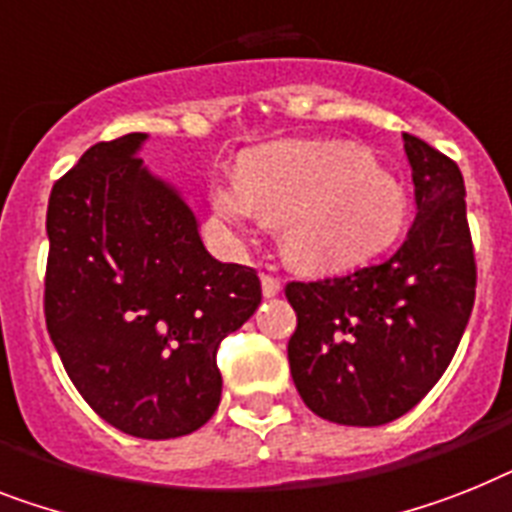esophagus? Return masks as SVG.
Returning a JSON list of instances; mask_svg holds the SVG:
<instances>
[{
  "instance_id": "34e87169",
  "label": "esophagus",
  "mask_w": 512,
  "mask_h": 512,
  "mask_svg": "<svg viewBox=\"0 0 512 512\" xmlns=\"http://www.w3.org/2000/svg\"><path fill=\"white\" fill-rule=\"evenodd\" d=\"M261 290H264L266 298H274V295L282 293V282L272 274H261Z\"/></svg>"
}]
</instances>
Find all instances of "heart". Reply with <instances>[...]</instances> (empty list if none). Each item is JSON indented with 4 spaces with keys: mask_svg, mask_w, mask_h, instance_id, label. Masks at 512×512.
Returning <instances> with one entry per match:
<instances>
[{
    "mask_svg": "<svg viewBox=\"0 0 512 512\" xmlns=\"http://www.w3.org/2000/svg\"><path fill=\"white\" fill-rule=\"evenodd\" d=\"M211 209L232 232H246L259 217L282 222L287 256L316 272L384 253L411 214L403 185L345 141H282L253 151L238 175L214 180Z\"/></svg>",
    "mask_w": 512,
    "mask_h": 512,
    "instance_id": "1",
    "label": "heart"
}]
</instances>
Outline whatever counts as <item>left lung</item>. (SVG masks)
Segmentation results:
<instances>
[{
  "instance_id": "obj_1",
  "label": "left lung",
  "mask_w": 512,
  "mask_h": 512,
  "mask_svg": "<svg viewBox=\"0 0 512 512\" xmlns=\"http://www.w3.org/2000/svg\"><path fill=\"white\" fill-rule=\"evenodd\" d=\"M416 219L398 253L322 282H290L298 329L287 342L298 395L342 426L408 413L453 361L476 295V264L458 164L403 135Z\"/></svg>"
}]
</instances>
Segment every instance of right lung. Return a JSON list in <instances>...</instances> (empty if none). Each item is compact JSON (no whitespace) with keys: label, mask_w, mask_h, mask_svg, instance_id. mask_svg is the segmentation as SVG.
<instances>
[{"label":"right lung","mask_w":512,"mask_h":512,"mask_svg":"<svg viewBox=\"0 0 512 512\" xmlns=\"http://www.w3.org/2000/svg\"><path fill=\"white\" fill-rule=\"evenodd\" d=\"M146 133L96 143L52 188L46 329L114 429L172 439L222 398L217 345L261 303L259 274L206 251L196 211L138 159Z\"/></svg>","instance_id":"obj_1"}]
</instances>
